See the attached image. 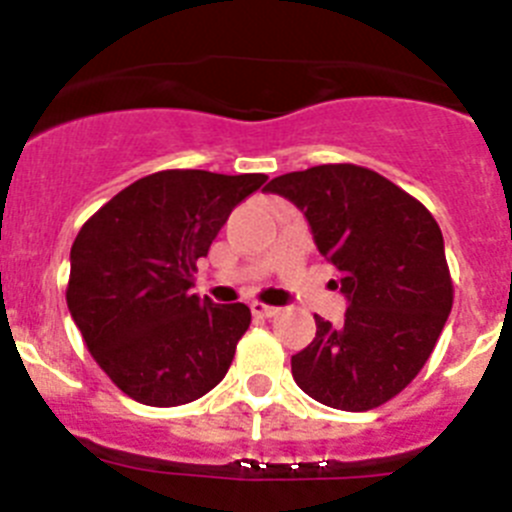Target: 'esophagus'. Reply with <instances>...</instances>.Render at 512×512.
Wrapping results in <instances>:
<instances>
[{
    "label": "esophagus",
    "instance_id": "obj_1",
    "mask_svg": "<svg viewBox=\"0 0 512 512\" xmlns=\"http://www.w3.org/2000/svg\"><path fill=\"white\" fill-rule=\"evenodd\" d=\"M251 312H253V315H256V318H274V315H277V312H279V307L264 305V302H253Z\"/></svg>",
    "mask_w": 512,
    "mask_h": 512
}]
</instances>
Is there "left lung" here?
Instances as JSON below:
<instances>
[{
	"instance_id": "obj_1",
	"label": "left lung",
	"mask_w": 512,
	"mask_h": 512,
	"mask_svg": "<svg viewBox=\"0 0 512 512\" xmlns=\"http://www.w3.org/2000/svg\"><path fill=\"white\" fill-rule=\"evenodd\" d=\"M266 192L305 212L348 297L341 325L315 315L318 333L292 356V377L328 408H379L418 377L454 305L441 228L413 194L356 164L282 174Z\"/></svg>"
}]
</instances>
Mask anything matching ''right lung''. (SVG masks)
<instances>
[{"label": "right lung", "mask_w": 512, "mask_h": 512, "mask_svg": "<svg viewBox=\"0 0 512 512\" xmlns=\"http://www.w3.org/2000/svg\"><path fill=\"white\" fill-rule=\"evenodd\" d=\"M264 174H148L81 225L66 302L102 372L135 402L176 408L223 382L251 325L243 302L189 292L197 259Z\"/></svg>", "instance_id": "add662e5"}]
</instances>
